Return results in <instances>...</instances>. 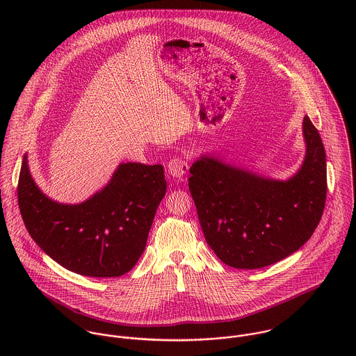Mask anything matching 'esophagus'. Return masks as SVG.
I'll return each instance as SVG.
<instances>
[{
	"label": "esophagus",
	"mask_w": 356,
	"mask_h": 356,
	"mask_svg": "<svg viewBox=\"0 0 356 356\" xmlns=\"http://www.w3.org/2000/svg\"><path fill=\"white\" fill-rule=\"evenodd\" d=\"M167 171H168V174H170L172 178L179 179V178H182L184 175L188 174V171H189V163H188V160H185V159H182V157H174V159H171V160L168 161V164H167Z\"/></svg>",
	"instance_id": "esophagus-1"
}]
</instances>
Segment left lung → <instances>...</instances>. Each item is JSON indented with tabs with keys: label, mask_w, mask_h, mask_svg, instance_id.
<instances>
[{
	"label": "left lung",
	"mask_w": 356,
	"mask_h": 356,
	"mask_svg": "<svg viewBox=\"0 0 356 356\" xmlns=\"http://www.w3.org/2000/svg\"><path fill=\"white\" fill-rule=\"evenodd\" d=\"M305 157L288 181L263 178L202 156L191 167L189 191L207 244L227 266L254 270L299 251L316 229L326 202V156L305 116Z\"/></svg>",
	"instance_id": "8db88e82"
}]
</instances>
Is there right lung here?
Listing matches in <instances>:
<instances>
[{"label":"right lung","mask_w":356,"mask_h":356,"mask_svg":"<svg viewBox=\"0 0 356 356\" xmlns=\"http://www.w3.org/2000/svg\"><path fill=\"white\" fill-rule=\"evenodd\" d=\"M165 191L161 164L122 163L89 200L58 204L38 189L24 154L17 202L27 232L45 254L76 274L108 278L138 261Z\"/></svg>","instance_id":"right-lung-1"}]
</instances>
